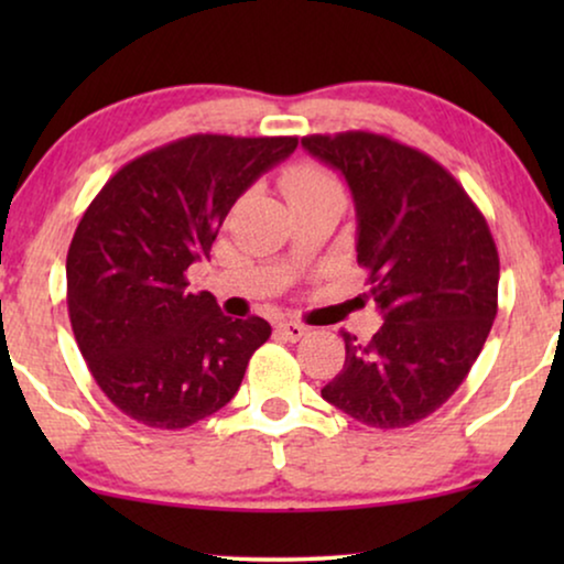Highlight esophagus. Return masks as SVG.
Returning a JSON list of instances; mask_svg holds the SVG:
<instances>
[{"instance_id":"obj_1","label":"esophagus","mask_w":564,"mask_h":564,"mask_svg":"<svg viewBox=\"0 0 564 564\" xmlns=\"http://www.w3.org/2000/svg\"><path fill=\"white\" fill-rule=\"evenodd\" d=\"M276 334L288 338V341H300L307 334V326L300 321H280L276 323Z\"/></svg>"}]
</instances>
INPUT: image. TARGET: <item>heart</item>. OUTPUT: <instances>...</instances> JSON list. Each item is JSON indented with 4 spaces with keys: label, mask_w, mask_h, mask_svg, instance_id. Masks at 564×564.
<instances>
[{
    "label": "heart",
    "mask_w": 564,
    "mask_h": 564,
    "mask_svg": "<svg viewBox=\"0 0 564 564\" xmlns=\"http://www.w3.org/2000/svg\"><path fill=\"white\" fill-rule=\"evenodd\" d=\"M282 187H284V195L290 199L318 195V192H328V189H341L334 174H328L326 169L315 164L292 166L290 172L282 176Z\"/></svg>",
    "instance_id": "obj_1"
}]
</instances>
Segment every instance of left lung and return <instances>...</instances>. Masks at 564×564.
I'll return each instance as SVG.
<instances>
[{
  "label": "left lung",
  "instance_id": "left-lung-1",
  "mask_svg": "<svg viewBox=\"0 0 564 564\" xmlns=\"http://www.w3.org/2000/svg\"><path fill=\"white\" fill-rule=\"evenodd\" d=\"M303 145L349 184L357 261L384 318L369 341L341 330L344 367L321 395L367 426H413L457 392L496 321L488 220L438 161L388 135L346 130Z\"/></svg>",
  "mask_w": 564,
  "mask_h": 564
}]
</instances>
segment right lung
Segmentation results:
<instances>
[{
  "label": "right lung",
  "instance_id": "right-lung-1",
  "mask_svg": "<svg viewBox=\"0 0 564 564\" xmlns=\"http://www.w3.org/2000/svg\"><path fill=\"white\" fill-rule=\"evenodd\" d=\"M295 149V135L180 138L128 161L84 210L66 257L68 318L99 390L128 419L187 429L241 388L272 326L223 315L187 269L210 257L236 199Z\"/></svg>",
  "mask_w": 564,
  "mask_h": 564
}]
</instances>
